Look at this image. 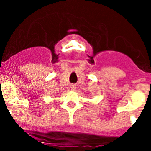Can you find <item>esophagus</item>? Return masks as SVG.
I'll return each instance as SVG.
<instances>
[{"label":"esophagus","mask_w":151,"mask_h":151,"mask_svg":"<svg viewBox=\"0 0 151 151\" xmlns=\"http://www.w3.org/2000/svg\"><path fill=\"white\" fill-rule=\"evenodd\" d=\"M76 85H71V87H70V88H71V90L72 91H75L76 90Z\"/></svg>","instance_id":"esophagus-1"}]
</instances>
